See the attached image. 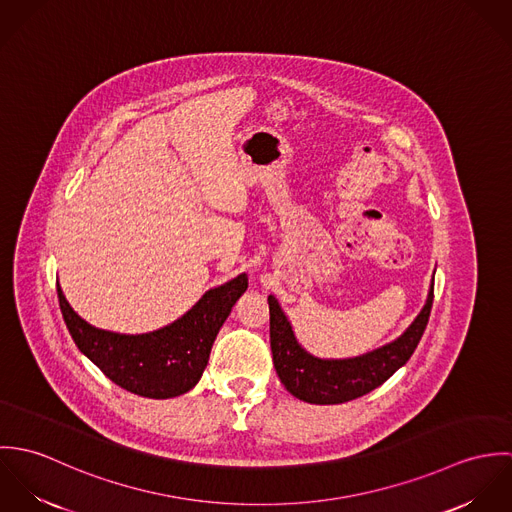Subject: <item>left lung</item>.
<instances>
[{"label": "left lung", "mask_w": 512, "mask_h": 512, "mask_svg": "<svg viewBox=\"0 0 512 512\" xmlns=\"http://www.w3.org/2000/svg\"><path fill=\"white\" fill-rule=\"evenodd\" d=\"M432 303L434 284L422 311L398 339L359 357L319 359L297 343L278 299L268 295L270 347L276 372L290 394L309 404H343L361 398L408 363L426 331Z\"/></svg>", "instance_id": "1"}]
</instances>
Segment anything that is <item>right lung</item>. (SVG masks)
Segmentation results:
<instances>
[{"mask_svg": "<svg viewBox=\"0 0 512 512\" xmlns=\"http://www.w3.org/2000/svg\"><path fill=\"white\" fill-rule=\"evenodd\" d=\"M248 276L213 288L177 321L142 335H124L86 323L57 284L59 305L78 351L124 390L165 400L189 392L203 376L213 343Z\"/></svg>", "mask_w": 512, "mask_h": 512, "instance_id": "1", "label": "right lung"}]
</instances>
